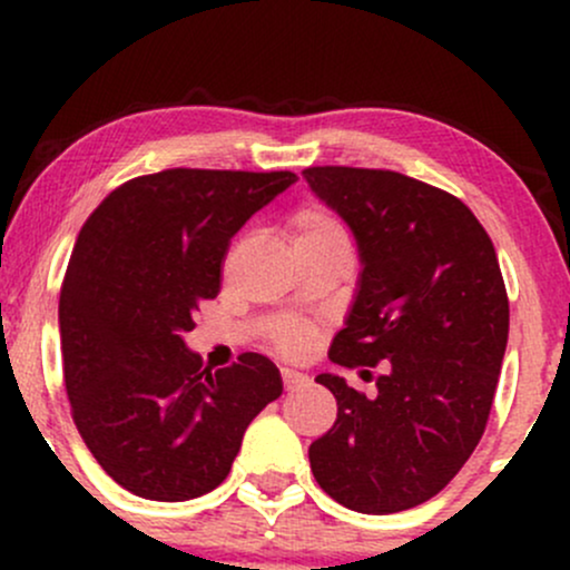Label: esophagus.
I'll return each instance as SVG.
<instances>
[{"label": "esophagus", "mask_w": 570, "mask_h": 570, "mask_svg": "<svg viewBox=\"0 0 570 570\" xmlns=\"http://www.w3.org/2000/svg\"><path fill=\"white\" fill-rule=\"evenodd\" d=\"M281 377H284V389L286 391H294V389H299V385H305L307 383V375L305 372H297V370H281Z\"/></svg>", "instance_id": "1"}]
</instances>
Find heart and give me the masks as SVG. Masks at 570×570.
Masks as SVG:
<instances>
[{
	"label": "heart",
	"instance_id": "b5f03b06",
	"mask_svg": "<svg viewBox=\"0 0 570 570\" xmlns=\"http://www.w3.org/2000/svg\"><path fill=\"white\" fill-rule=\"evenodd\" d=\"M292 230H294V244H297V240H313V238H337V235L348 238V235H345L343 222L322 206L299 208V212L292 217ZM276 343L284 353L297 356V353H303L307 345H311V330L299 324L284 326V330L276 335Z\"/></svg>",
	"mask_w": 570,
	"mask_h": 570
}]
</instances>
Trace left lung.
Here are the masks:
<instances>
[{"label":"left lung","mask_w":570,"mask_h":570,"mask_svg":"<svg viewBox=\"0 0 570 570\" xmlns=\"http://www.w3.org/2000/svg\"><path fill=\"white\" fill-rule=\"evenodd\" d=\"M303 176L362 259L330 358L383 362L375 396L316 377L337 399V421L307 450L313 476L353 512H404L434 499L485 431L509 337L499 257L469 206L426 181L348 166Z\"/></svg>","instance_id":"1"}]
</instances>
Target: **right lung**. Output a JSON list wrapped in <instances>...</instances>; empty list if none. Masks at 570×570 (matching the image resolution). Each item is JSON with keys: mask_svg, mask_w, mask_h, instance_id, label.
<instances>
[{"mask_svg": "<svg viewBox=\"0 0 570 570\" xmlns=\"http://www.w3.org/2000/svg\"><path fill=\"white\" fill-rule=\"evenodd\" d=\"M292 171L168 168L120 185L77 235L58 303L71 417L98 466L149 501L222 485L244 431L281 396L263 353L203 370L185 343L219 292L230 238Z\"/></svg>", "mask_w": 570, "mask_h": 570, "instance_id": "1", "label": "right lung"}]
</instances>
